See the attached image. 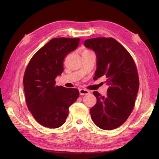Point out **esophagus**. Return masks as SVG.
Returning a JSON list of instances; mask_svg holds the SVG:
<instances>
[{"instance_id":"1","label":"esophagus","mask_w":159,"mask_h":159,"mask_svg":"<svg viewBox=\"0 0 159 159\" xmlns=\"http://www.w3.org/2000/svg\"><path fill=\"white\" fill-rule=\"evenodd\" d=\"M80 91V94L81 95H88L89 93H90L89 91L87 90V89H80L79 90Z\"/></svg>"}]
</instances>
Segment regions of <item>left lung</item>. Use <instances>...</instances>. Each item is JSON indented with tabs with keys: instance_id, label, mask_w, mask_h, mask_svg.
<instances>
[{
	"instance_id": "obj_1",
	"label": "left lung",
	"mask_w": 159,
	"mask_h": 159,
	"mask_svg": "<svg viewBox=\"0 0 159 159\" xmlns=\"http://www.w3.org/2000/svg\"><path fill=\"white\" fill-rule=\"evenodd\" d=\"M84 46L96 55L93 80L105 76L109 86L105 96L93 92L97 103L90 109L91 119L101 129H116L126 121L134 107L139 88L135 64L129 52L113 38L88 39Z\"/></svg>"
}]
</instances>
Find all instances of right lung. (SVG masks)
I'll return each instance as SVG.
<instances>
[{
  "label": "right lung",
  "instance_id": "add662e5",
  "mask_svg": "<svg viewBox=\"0 0 159 159\" xmlns=\"http://www.w3.org/2000/svg\"><path fill=\"white\" fill-rule=\"evenodd\" d=\"M80 40L52 39L33 56L26 69L23 84L28 108L46 127L61 126L80 95L78 89L56 86L55 81L64 71V57L78 47Z\"/></svg>",
  "mask_w": 159,
  "mask_h": 159
}]
</instances>
